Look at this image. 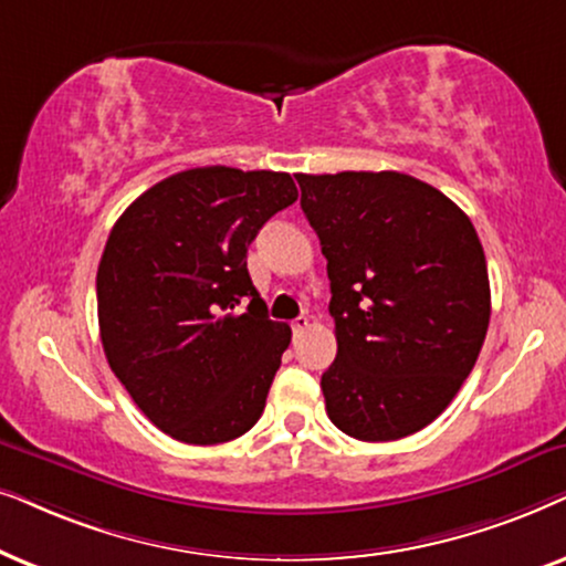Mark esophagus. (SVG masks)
Returning a JSON list of instances; mask_svg holds the SVG:
<instances>
[{
  "instance_id": "obj_1",
  "label": "esophagus",
  "mask_w": 566,
  "mask_h": 566,
  "mask_svg": "<svg viewBox=\"0 0 566 566\" xmlns=\"http://www.w3.org/2000/svg\"><path fill=\"white\" fill-rule=\"evenodd\" d=\"M307 326H311V318H307V315H300V318L292 321V334L300 336Z\"/></svg>"
}]
</instances>
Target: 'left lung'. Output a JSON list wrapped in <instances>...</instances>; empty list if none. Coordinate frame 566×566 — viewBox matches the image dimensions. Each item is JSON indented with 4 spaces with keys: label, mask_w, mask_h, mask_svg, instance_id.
<instances>
[{
    "label": "left lung",
    "mask_w": 566,
    "mask_h": 566,
    "mask_svg": "<svg viewBox=\"0 0 566 566\" xmlns=\"http://www.w3.org/2000/svg\"><path fill=\"white\" fill-rule=\"evenodd\" d=\"M295 178L328 261L338 344L321 378L328 419L365 442L419 432L448 409L486 338L492 295L476 230L406 172Z\"/></svg>",
    "instance_id": "1"
}]
</instances>
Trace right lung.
<instances>
[{
  "label": "right lung",
  "instance_id": "1",
  "mask_svg": "<svg viewBox=\"0 0 566 566\" xmlns=\"http://www.w3.org/2000/svg\"><path fill=\"white\" fill-rule=\"evenodd\" d=\"M295 201L290 172L209 165L155 184L113 224L97 266L103 352L172 440L217 446L263 413L292 331L269 318L245 255Z\"/></svg>",
  "mask_w": 566,
  "mask_h": 566
}]
</instances>
